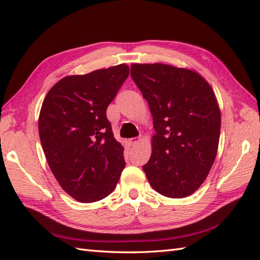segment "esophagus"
Returning a JSON list of instances; mask_svg holds the SVG:
<instances>
[{
	"label": "esophagus",
	"mask_w": 260,
	"mask_h": 260,
	"mask_svg": "<svg viewBox=\"0 0 260 260\" xmlns=\"http://www.w3.org/2000/svg\"><path fill=\"white\" fill-rule=\"evenodd\" d=\"M141 141V138H131V139L129 140V142H130V145L131 146H137V145H139V142Z\"/></svg>",
	"instance_id": "esophagus-1"
}]
</instances>
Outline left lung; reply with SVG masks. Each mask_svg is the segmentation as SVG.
Here are the masks:
<instances>
[{"label":"left lung","instance_id":"8db88e82","mask_svg":"<svg viewBox=\"0 0 260 260\" xmlns=\"http://www.w3.org/2000/svg\"><path fill=\"white\" fill-rule=\"evenodd\" d=\"M131 77L148 101L155 131L142 169L160 194L188 197L217 155L221 115L215 92L198 72L164 63H135Z\"/></svg>","mask_w":260,"mask_h":260}]
</instances>
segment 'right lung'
<instances>
[{"instance_id":"1","label":"right lung","mask_w":260,"mask_h":260,"mask_svg":"<svg viewBox=\"0 0 260 260\" xmlns=\"http://www.w3.org/2000/svg\"><path fill=\"white\" fill-rule=\"evenodd\" d=\"M129 72L128 66L119 64L68 76L43 100L39 134L45 158L62 189L80 203L110 194L125 166L107 108Z\"/></svg>"}]
</instances>
